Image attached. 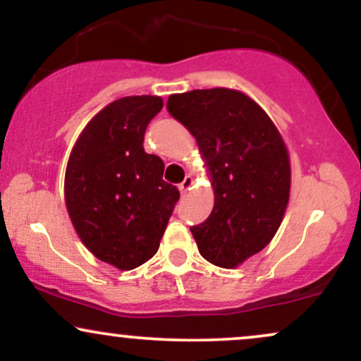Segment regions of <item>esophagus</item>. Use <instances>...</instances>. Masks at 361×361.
<instances>
[{"label": "esophagus", "mask_w": 361, "mask_h": 361, "mask_svg": "<svg viewBox=\"0 0 361 361\" xmlns=\"http://www.w3.org/2000/svg\"><path fill=\"white\" fill-rule=\"evenodd\" d=\"M192 186H193V178L192 176H186L185 180L180 183V186H178V188H180V193L181 195H185L186 192H188V190H192Z\"/></svg>", "instance_id": "34e87169"}]
</instances>
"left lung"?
<instances>
[{
	"label": "left lung",
	"instance_id": "8db88e82",
	"mask_svg": "<svg viewBox=\"0 0 361 361\" xmlns=\"http://www.w3.org/2000/svg\"><path fill=\"white\" fill-rule=\"evenodd\" d=\"M166 109L188 128L215 192L205 222L190 227L198 251L235 268L279 231L290 195V159L279 128L258 103L229 88L171 94Z\"/></svg>",
	"mask_w": 361,
	"mask_h": 361
}]
</instances>
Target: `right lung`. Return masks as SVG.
<instances>
[{
	"label": "right lung",
	"instance_id": "obj_1",
	"mask_svg": "<svg viewBox=\"0 0 361 361\" xmlns=\"http://www.w3.org/2000/svg\"><path fill=\"white\" fill-rule=\"evenodd\" d=\"M163 109L159 97H126L90 120L74 144L64 180L66 207L82 244L118 270L156 255L180 200L163 180L161 157L144 151V134Z\"/></svg>",
	"mask_w": 361,
	"mask_h": 361
}]
</instances>
